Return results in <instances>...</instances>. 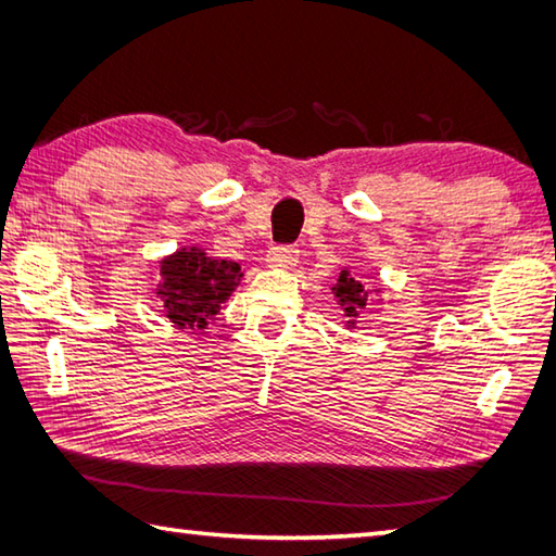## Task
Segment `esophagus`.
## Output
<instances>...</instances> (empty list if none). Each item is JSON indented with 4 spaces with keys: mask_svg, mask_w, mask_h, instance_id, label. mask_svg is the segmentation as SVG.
Instances as JSON below:
<instances>
[{
    "mask_svg": "<svg viewBox=\"0 0 556 556\" xmlns=\"http://www.w3.org/2000/svg\"><path fill=\"white\" fill-rule=\"evenodd\" d=\"M267 263L275 267H293L299 263V248L293 245H275L267 253Z\"/></svg>",
    "mask_w": 556,
    "mask_h": 556,
    "instance_id": "1",
    "label": "esophagus"
}]
</instances>
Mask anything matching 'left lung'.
I'll list each match as a JSON object with an SVG mask.
<instances>
[{"mask_svg": "<svg viewBox=\"0 0 556 556\" xmlns=\"http://www.w3.org/2000/svg\"><path fill=\"white\" fill-rule=\"evenodd\" d=\"M334 296L339 299V305L344 308L346 317H356L361 308H365V303H368V291L363 289L361 281L353 279L346 269H341V275L337 279V285L332 287ZM353 325V323H349Z\"/></svg>", "mask_w": 556, "mask_h": 556, "instance_id": "obj_1", "label": "left lung"}]
</instances>
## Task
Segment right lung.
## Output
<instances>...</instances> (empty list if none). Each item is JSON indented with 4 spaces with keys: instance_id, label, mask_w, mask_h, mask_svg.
Returning a JSON list of instances; mask_svg holds the SVG:
<instances>
[{
    "instance_id": "obj_1",
    "label": "right lung",
    "mask_w": 556,
    "mask_h": 556,
    "mask_svg": "<svg viewBox=\"0 0 556 556\" xmlns=\"http://www.w3.org/2000/svg\"><path fill=\"white\" fill-rule=\"evenodd\" d=\"M160 277L157 296L169 320L181 329H205L239 287L243 271L239 263L215 260L193 245L164 257Z\"/></svg>"
}]
</instances>
